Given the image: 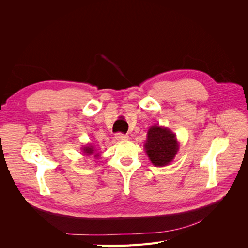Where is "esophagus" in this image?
<instances>
[{"instance_id": "esophagus-1", "label": "esophagus", "mask_w": 248, "mask_h": 248, "mask_svg": "<svg viewBox=\"0 0 248 248\" xmlns=\"http://www.w3.org/2000/svg\"><path fill=\"white\" fill-rule=\"evenodd\" d=\"M115 138L117 140H125L128 139V136H127V134H123V133H116Z\"/></svg>"}]
</instances>
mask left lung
Masks as SVG:
<instances>
[{
    "label": "left lung",
    "mask_w": 248,
    "mask_h": 248,
    "mask_svg": "<svg viewBox=\"0 0 248 248\" xmlns=\"http://www.w3.org/2000/svg\"><path fill=\"white\" fill-rule=\"evenodd\" d=\"M145 149L155 167H164L172 161L179 150L175 133L169 128L152 126L148 130Z\"/></svg>",
    "instance_id": "1"
}]
</instances>
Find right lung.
Listing matches in <instances>:
<instances>
[{"label":"right lung","instance_id":"right-lung-1","mask_svg":"<svg viewBox=\"0 0 248 248\" xmlns=\"http://www.w3.org/2000/svg\"><path fill=\"white\" fill-rule=\"evenodd\" d=\"M82 151H84V153H85L87 156H89V155H92V154L95 153V149H94V147H92V146H87V147H85V148H82ZM98 156H99L98 153L94 154V157H98Z\"/></svg>","mask_w":248,"mask_h":248}]
</instances>
